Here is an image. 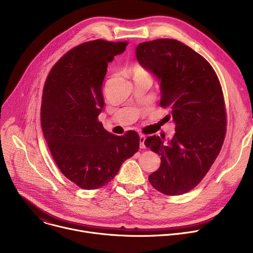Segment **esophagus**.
<instances>
[{"label":"esophagus","instance_id":"34e87169","mask_svg":"<svg viewBox=\"0 0 253 253\" xmlns=\"http://www.w3.org/2000/svg\"><path fill=\"white\" fill-rule=\"evenodd\" d=\"M140 138V148H145V145H144V143H145V140H146V136L143 135V134H140L139 136Z\"/></svg>","mask_w":253,"mask_h":253}]
</instances>
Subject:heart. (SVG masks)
<instances>
[{
  "mask_svg": "<svg viewBox=\"0 0 253 253\" xmlns=\"http://www.w3.org/2000/svg\"><path fill=\"white\" fill-rule=\"evenodd\" d=\"M133 73H134V77H141V76H148V74L146 73L145 70H143L141 67L139 66H135L132 69Z\"/></svg>",
  "mask_w": 253,
  "mask_h": 253,
  "instance_id": "heart-1",
  "label": "heart"
}]
</instances>
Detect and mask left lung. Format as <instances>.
Instances as JSON below:
<instances>
[{
	"mask_svg": "<svg viewBox=\"0 0 253 253\" xmlns=\"http://www.w3.org/2000/svg\"><path fill=\"white\" fill-rule=\"evenodd\" d=\"M139 64L158 79L161 107L175 123L171 139L150 136L146 147L161 155L149 182L165 195H181L204 178L218 156L226 132L222 89L211 65L185 44L158 39L136 47Z\"/></svg>",
	"mask_w": 253,
	"mask_h": 253,
	"instance_id": "1",
	"label": "left lung"
}]
</instances>
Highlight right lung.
Instances as JSON below:
<instances>
[{"mask_svg": "<svg viewBox=\"0 0 253 253\" xmlns=\"http://www.w3.org/2000/svg\"><path fill=\"white\" fill-rule=\"evenodd\" d=\"M127 45L104 40L83 43L54 65L45 83L41 105L44 137L61 172L86 190L109 183L122 163L139 149L135 131L116 136L98 121L108 63Z\"/></svg>", "mask_w": 253, "mask_h": 253, "instance_id": "1", "label": "right lung"}]
</instances>
